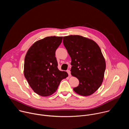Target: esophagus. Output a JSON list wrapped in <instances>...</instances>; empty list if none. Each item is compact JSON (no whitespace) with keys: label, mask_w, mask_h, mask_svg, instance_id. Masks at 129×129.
<instances>
[{"label":"esophagus","mask_w":129,"mask_h":129,"mask_svg":"<svg viewBox=\"0 0 129 129\" xmlns=\"http://www.w3.org/2000/svg\"><path fill=\"white\" fill-rule=\"evenodd\" d=\"M67 73H68V74L69 76L70 77V76H71V72H70V71L69 70H67Z\"/></svg>","instance_id":"34e87169"}]
</instances>
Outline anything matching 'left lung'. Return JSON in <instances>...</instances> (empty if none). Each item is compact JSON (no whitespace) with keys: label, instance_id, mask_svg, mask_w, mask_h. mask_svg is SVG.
Returning a JSON list of instances; mask_svg holds the SVG:
<instances>
[{"label":"left lung","instance_id":"obj_1","mask_svg":"<svg viewBox=\"0 0 129 129\" xmlns=\"http://www.w3.org/2000/svg\"><path fill=\"white\" fill-rule=\"evenodd\" d=\"M63 44L71 58V74L79 81L73 90L82 96L92 94L101 86L106 69L100 47L93 40L79 35L64 37Z\"/></svg>","mask_w":129,"mask_h":129}]
</instances>
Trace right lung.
<instances>
[{
	"label": "right lung",
	"mask_w": 129,
	"mask_h": 129,
	"mask_svg": "<svg viewBox=\"0 0 129 129\" xmlns=\"http://www.w3.org/2000/svg\"><path fill=\"white\" fill-rule=\"evenodd\" d=\"M63 37L51 36L38 40L29 48L24 59V75L35 93L48 96L56 91L61 81L68 77L60 71L55 57Z\"/></svg>",
	"instance_id": "obj_1"
}]
</instances>
